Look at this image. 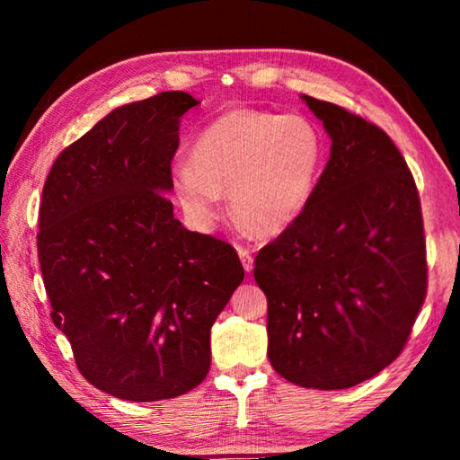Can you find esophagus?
Instances as JSON below:
<instances>
[{"label": "esophagus", "instance_id": "34e87169", "mask_svg": "<svg viewBox=\"0 0 460 460\" xmlns=\"http://www.w3.org/2000/svg\"><path fill=\"white\" fill-rule=\"evenodd\" d=\"M237 252H239L241 263H243V270H245V271H252V270H253V258H252V253H249V249L239 247Z\"/></svg>", "mask_w": 460, "mask_h": 460}]
</instances>
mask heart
Segmentation results:
<instances>
[{
    "mask_svg": "<svg viewBox=\"0 0 460 460\" xmlns=\"http://www.w3.org/2000/svg\"><path fill=\"white\" fill-rule=\"evenodd\" d=\"M324 162V139L302 115L231 109L200 131L174 194L197 223H211L229 192L235 219L255 233L286 229L308 205Z\"/></svg>",
    "mask_w": 460,
    "mask_h": 460,
    "instance_id": "b5f03b06",
    "label": "heart"
}]
</instances>
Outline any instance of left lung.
<instances>
[{"instance_id":"8db88e82","label":"left lung","mask_w":460,"mask_h":460,"mask_svg":"<svg viewBox=\"0 0 460 460\" xmlns=\"http://www.w3.org/2000/svg\"><path fill=\"white\" fill-rule=\"evenodd\" d=\"M331 158L296 219L260 249L268 357L284 379L347 389L377 376L403 347L426 298L418 189L384 129L345 107L302 95Z\"/></svg>"}]
</instances>
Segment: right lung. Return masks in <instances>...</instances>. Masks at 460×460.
I'll use <instances>...</instances> for the list:
<instances>
[{"label": "right lung", "instance_id": "right-lung-1", "mask_svg": "<svg viewBox=\"0 0 460 460\" xmlns=\"http://www.w3.org/2000/svg\"><path fill=\"white\" fill-rule=\"evenodd\" d=\"M184 91L121 105L60 152L44 182L38 260L52 321L101 392L158 402L211 367V326L243 282L235 249L182 227L172 190Z\"/></svg>", "mask_w": 460, "mask_h": 460}]
</instances>
